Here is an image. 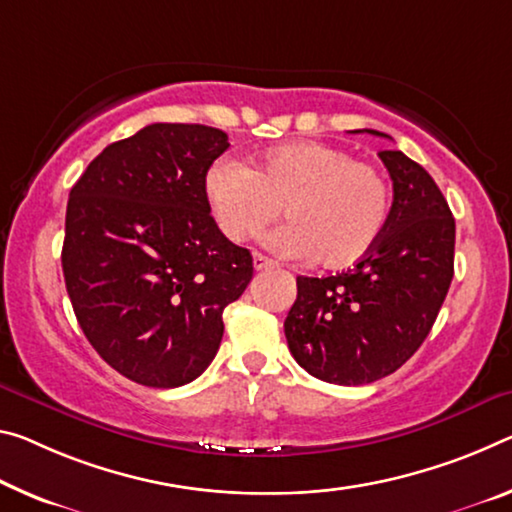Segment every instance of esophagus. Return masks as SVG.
I'll return each instance as SVG.
<instances>
[{
  "label": "esophagus",
  "instance_id": "esophagus-1",
  "mask_svg": "<svg viewBox=\"0 0 512 512\" xmlns=\"http://www.w3.org/2000/svg\"><path fill=\"white\" fill-rule=\"evenodd\" d=\"M253 264H255V269H257V271L275 269V262H273V259H269V257H264L262 253H255V255H253Z\"/></svg>",
  "mask_w": 512,
  "mask_h": 512
}]
</instances>
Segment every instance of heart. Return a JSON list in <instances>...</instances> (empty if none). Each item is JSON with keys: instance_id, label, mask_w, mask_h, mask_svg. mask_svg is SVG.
<instances>
[{"instance_id": "obj_1", "label": "heart", "mask_w": 512, "mask_h": 512, "mask_svg": "<svg viewBox=\"0 0 512 512\" xmlns=\"http://www.w3.org/2000/svg\"><path fill=\"white\" fill-rule=\"evenodd\" d=\"M205 193L232 241L253 237L285 205L291 221L269 234L271 246L287 257H319L332 269L360 262L383 237L392 209L380 170L326 143L282 145L255 168L218 159Z\"/></svg>"}]
</instances>
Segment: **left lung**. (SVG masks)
<instances>
[{
    "instance_id": "8db88e82",
    "label": "left lung",
    "mask_w": 512,
    "mask_h": 512,
    "mask_svg": "<svg viewBox=\"0 0 512 512\" xmlns=\"http://www.w3.org/2000/svg\"><path fill=\"white\" fill-rule=\"evenodd\" d=\"M378 157L394 186L383 237L353 269L328 278L298 275L285 319L294 360L326 383L367 385L408 362L453 280L456 221L442 191L401 150Z\"/></svg>"
}]
</instances>
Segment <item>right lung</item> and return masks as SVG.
Masks as SVG:
<instances>
[{"instance_id": "add662e5", "label": "right lung", "mask_w": 512, "mask_h": 512, "mask_svg": "<svg viewBox=\"0 0 512 512\" xmlns=\"http://www.w3.org/2000/svg\"><path fill=\"white\" fill-rule=\"evenodd\" d=\"M230 148L207 125L154 123L104 148L70 189L63 278L100 358L145 387L196 380L253 255L218 230L205 177Z\"/></svg>"}]
</instances>
